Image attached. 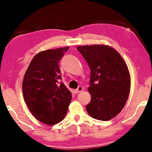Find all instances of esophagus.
<instances>
[{
	"instance_id": "34e87169",
	"label": "esophagus",
	"mask_w": 152,
	"mask_h": 152,
	"mask_svg": "<svg viewBox=\"0 0 152 152\" xmlns=\"http://www.w3.org/2000/svg\"><path fill=\"white\" fill-rule=\"evenodd\" d=\"M83 91V87H81V86H79L77 89H76L75 90V91L76 94H77V93H80Z\"/></svg>"
}]
</instances>
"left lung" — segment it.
Instances as JSON below:
<instances>
[{"mask_svg":"<svg viewBox=\"0 0 152 152\" xmlns=\"http://www.w3.org/2000/svg\"><path fill=\"white\" fill-rule=\"evenodd\" d=\"M77 49L91 69L88 91L91 99L86 105L87 113L98 120H110L124 107L129 95L131 79L126 63L107 45H85Z\"/></svg>","mask_w":152,"mask_h":152,"instance_id":"1","label":"left lung"}]
</instances>
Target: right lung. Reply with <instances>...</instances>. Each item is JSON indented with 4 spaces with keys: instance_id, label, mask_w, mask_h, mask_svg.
Instances as JSON below:
<instances>
[{
    "instance_id": "1",
    "label": "right lung",
    "mask_w": 152,
    "mask_h": 152,
    "mask_svg": "<svg viewBox=\"0 0 152 152\" xmlns=\"http://www.w3.org/2000/svg\"><path fill=\"white\" fill-rule=\"evenodd\" d=\"M69 47L49 49L33 57L23 81L24 100L31 113L42 123L55 125L65 118L71 93L62 82L59 61Z\"/></svg>"
}]
</instances>
